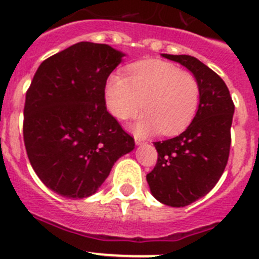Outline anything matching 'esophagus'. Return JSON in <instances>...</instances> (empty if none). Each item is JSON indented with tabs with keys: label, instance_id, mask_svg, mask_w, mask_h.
Segmentation results:
<instances>
[{
	"label": "esophagus",
	"instance_id": "obj_1",
	"mask_svg": "<svg viewBox=\"0 0 259 259\" xmlns=\"http://www.w3.org/2000/svg\"><path fill=\"white\" fill-rule=\"evenodd\" d=\"M135 143H136V145H143V144H145V141L140 137H135Z\"/></svg>",
	"mask_w": 259,
	"mask_h": 259
}]
</instances>
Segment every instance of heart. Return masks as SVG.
Segmentation results:
<instances>
[{
    "mask_svg": "<svg viewBox=\"0 0 259 259\" xmlns=\"http://www.w3.org/2000/svg\"><path fill=\"white\" fill-rule=\"evenodd\" d=\"M197 79L170 62L148 59L127 68V77L110 75L105 85V104L119 120L131 119L144 107L137 134L159 131L175 135L193 120L200 105Z\"/></svg>",
    "mask_w": 259,
    "mask_h": 259,
    "instance_id": "b5f03b06",
    "label": "heart"
}]
</instances>
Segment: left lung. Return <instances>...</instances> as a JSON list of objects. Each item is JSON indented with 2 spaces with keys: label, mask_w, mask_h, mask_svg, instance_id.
I'll return each mask as SVG.
<instances>
[{
  "label": "left lung",
  "mask_w": 259,
  "mask_h": 259,
  "mask_svg": "<svg viewBox=\"0 0 259 259\" xmlns=\"http://www.w3.org/2000/svg\"><path fill=\"white\" fill-rule=\"evenodd\" d=\"M162 56L188 68L201 89L198 110L188 128L174 139L154 143L158 159L146 175L159 202L183 207L209 193L221 179L230 155L235 105L222 77L197 58Z\"/></svg>",
  "instance_id": "8db88e82"
}]
</instances>
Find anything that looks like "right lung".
<instances>
[{"label": "right lung", "instance_id": "add662e5", "mask_svg": "<svg viewBox=\"0 0 259 259\" xmlns=\"http://www.w3.org/2000/svg\"><path fill=\"white\" fill-rule=\"evenodd\" d=\"M123 56L106 44L77 42L45 59L27 91V155L41 182L63 197L92 196L134 150V137L105 104L107 77Z\"/></svg>", "mask_w": 259, "mask_h": 259}]
</instances>
